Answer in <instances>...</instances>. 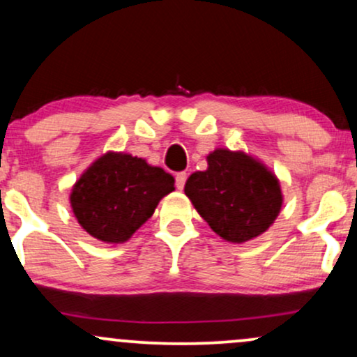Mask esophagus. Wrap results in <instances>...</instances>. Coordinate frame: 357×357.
<instances>
[{
	"label": "esophagus",
	"instance_id": "1",
	"mask_svg": "<svg viewBox=\"0 0 357 357\" xmlns=\"http://www.w3.org/2000/svg\"><path fill=\"white\" fill-rule=\"evenodd\" d=\"M186 179H188V174L186 173H178V174H176V188H178L179 191L184 190V184H186Z\"/></svg>",
	"mask_w": 357,
	"mask_h": 357
}]
</instances>
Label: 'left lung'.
I'll list each match as a JSON object with an SVG mask.
<instances>
[{
	"instance_id": "left-lung-1",
	"label": "left lung",
	"mask_w": 357,
	"mask_h": 357,
	"mask_svg": "<svg viewBox=\"0 0 357 357\" xmlns=\"http://www.w3.org/2000/svg\"><path fill=\"white\" fill-rule=\"evenodd\" d=\"M206 161V169L188 178L184 192L211 230L231 243L267 231L284 203L277 176L243 151L218 147Z\"/></svg>"
}]
</instances>
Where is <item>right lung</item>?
I'll list each match as a JSON object with an SVG mask.
<instances>
[{
    "instance_id": "1",
    "label": "right lung",
    "mask_w": 357,
    "mask_h": 357,
    "mask_svg": "<svg viewBox=\"0 0 357 357\" xmlns=\"http://www.w3.org/2000/svg\"><path fill=\"white\" fill-rule=\"evenodd\" d=\"M174 191V178L162 167L127 153L102 154L82 173L70 192L80 227L105 243H124L159 202Z\"/></svg>"
}]
</instances>
